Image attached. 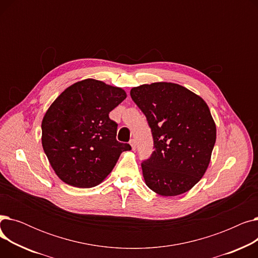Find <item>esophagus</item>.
<instances>
[{"label": "esophagus", "instance_id": "1", "mask_svg": "<svg viewBox=\"0 0 258 258\" xmlns=\"http://www.w3.org/2000/svg\"><path fill=\"white\" fill-rule=\"evenodd\" d=\"M130 144H131V146H132V148H133L134 151L136 150V145H137L136 140H135V139H131V140H130Z\"/></svg>", "mask_w": 258, "mask_h": 258}]
</instances>
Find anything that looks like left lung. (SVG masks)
<instances>
[{
	"instance_id": "obj_1",
	"label": "left lung",
	"mask_w": 258,
	"mask_h": 258,
	"mask_svg": "<svg viewBox=\"0 0 258 258\" xmlns=\"http://www.w3.org/2000/svg\"><path fill=\"white\" fill-rule=\"evenodd\" d=\"M131 97L145 115L154 140L153 154L141 163L146 185L163 197L188 191L204 175L216 139L208 105L171 83L133 88Z\"/></svg>"
}]
</instances>
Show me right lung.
<instances>
[{"instance_id": "add662e5", "label": "right lung", "mask_w": 258, "mask_h": 258, "mask_svg": "<svg viewBox=\"0 0 258 258\" xmlns=\"http://www.w3.org/2000/svg\"><path fill=\"white\" fill-rule=\"evenodd\" d=\"M125 98L120 88L85 79L50 105L42 122V144L61 181L78 188L96 186L112 171L120 154L132 150L117 141L118 124L108 117Z\"/></svg>"}]
</instances>
